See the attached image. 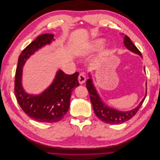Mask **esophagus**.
Wrapping results in <instances>:
<instances>
[{"instance_id": "obj_1", "label": "esophagus", "mask_w": 160, "mask_h": 160, "mask_svg": "<svg viewBox=\"0 0 160 160\" xmlns=\"http://www.w3.org/2000/svg\"><path fill=\"white\" fill-rule=\"evenodd\" d=\"M78 80L80 84H83L84 83L85 81H86V76L85 75L84 72H81L78 77Z\"/></svg>"}]
</instances>
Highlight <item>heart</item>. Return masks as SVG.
<instances>
[{
    "label": "heart",
    "mask_w": 160,
    "mask_h": 160,
    "mask_svg": "<svg viewBox=\"0 0 160 160\" xmlns=\"http://www.w3.org/2000/svg\"><path fill=\"white\" fill-rule=\"evenodd\" d=\"M101 43H102L101 41H94L93 43H91V44L89 45V48L88 49V50L85 51V52L88 53V52H93V51H96L99 47V46H100Z\"/></svg>",
    "instance_id": "obj_1"
}]
</instances>
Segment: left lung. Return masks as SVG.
Returning <instances> with one entry per match:
<instances>
[{
	"instance_id": "left-lung-1",
	"label": "left lung",
	"mask_w": 160,
	"mask_h": 160,
	"mask_svg": "<svg viewBox=\"0 0 160 160\" xmlns=\"http://www.w3.org/2000/svg\"><path fill=\"white\" fill-rule=\"evenodd\" d=\"M123 35V34H122V36ZM123 43L125 47L128 50L135 53V54L140 55L142 57L141 52L138 50V48L135 46L132 41H131L129 37H128L127 35H125L123 37ZM86 86L89 91L91 102L92 103V105H93L94 112L97 115V117L100 120L102 121V122L109 124H120L132 119L136 114L138 111L142 106L147 94L146 89V95H145L143 99L140 102L137 108L128 111H121L109 108V106L105 105L103 103V101L101 100L100 96L99 95L98 91H97L95 88L90 75L89 79L87 80Z\"/></svg>"
}]
</instances>
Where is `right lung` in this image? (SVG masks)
I'll use <instances>...</instances> for the list:
<instances>
[{
	"instance_id": "obj_1",
	"label": "right lung",
	"mask_w": 160,
	"mask_h": 160,
	"mask_svg": "<svg viewBox=\"0 0 160 160\" xmlns=\"http://www.w3.org/2000/svg\"><path fill=\"white\" fill-rule=\"evenodd\" d=\"M52 34H43L37 37L18 57L14 81V94L19 105L28 117L37 122L55 123L63 118L69 110L72 91L79 85V72L67 75L57 72L52 83L39 95L28 94L22 86V67L27 60L42 47L55 41Z\"/></svg>"
}]
</instances>
